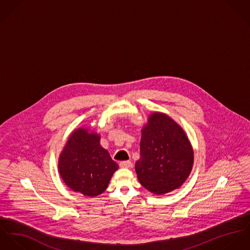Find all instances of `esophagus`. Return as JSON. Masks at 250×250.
Listing matches in <instances>:
<instances>
[{
    "label": "esophagus",
    "instance_id": "34e87169",
    "mask_svg": "<svg viewBox=\"0 0 250 250\" xmlns=\"http://www.w3.org/2000/svg\"><path fill=\"white\" fill-rule=\"evenodd\" d=\"M120 167L129 168V167H132V163H131V161H123L120 163Z\"/></svg>",
    "mask_w": 250,
    "mask_h": 250
}]
</instances>
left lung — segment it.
<instances>
[{"mask_svg": "<svg viewBox=\"0 0 250 250\" xmlns=\"http://www.w3.org/2000/svg\"><path fill=\"white\" fill-rule=\"evenodd\" d=\"M141 134V155L135 164L139 182L158 195L179 188L194 165V149L184 129L168 115L153 112Z\"/></svg>", "mask_w": 250, "mask_h": 250, "instance_id": "1", "label": "left lung"}]
</instances>
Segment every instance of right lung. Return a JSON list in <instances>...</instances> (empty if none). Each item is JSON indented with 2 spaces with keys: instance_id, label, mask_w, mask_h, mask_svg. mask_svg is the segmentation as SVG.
<instances>
[{
  "instance_id": "right-lung-1",
  "label": "right lung",
  "mask_w": 250,
  "mask_h": 250,
  "mask_svg": "<svg viewBox=\"0 0 250 250\" xmlns=\"http://www.w3.org/2000/svg\"><path fill=\"white\" fill-rule=\"evenodd\" d=\"M101 135L83 126L74 130L58 158L63 182L76 193L94 197L103 194L119 168L101 144Z\"/></svg>"
}]
</instances>
